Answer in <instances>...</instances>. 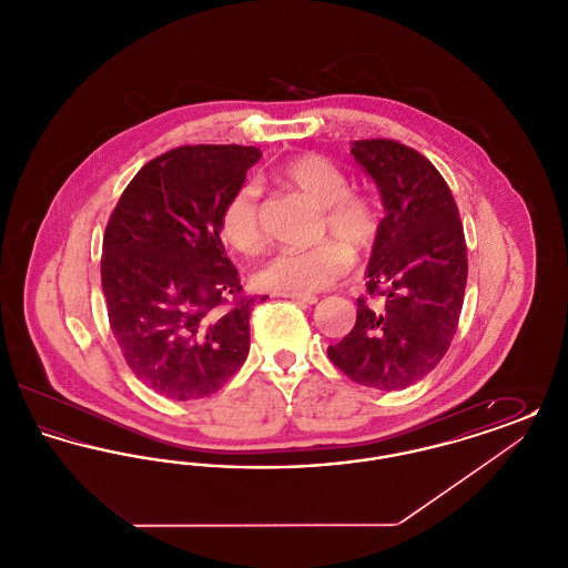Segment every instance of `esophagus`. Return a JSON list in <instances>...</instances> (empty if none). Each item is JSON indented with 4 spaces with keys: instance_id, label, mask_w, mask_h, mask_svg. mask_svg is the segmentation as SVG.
Returning a JSON list of instances; mask_svg holds the SVG:
<instances>
[{
    "instance_id": "esophagus-1",
    "label": "esophagus",
    "mask_w": 568,
    "mask_h": 568,
    "mask_svg": "<svg viewBox=\"0 0 568 568\" xmlns=\"http://www.w3.org/2000/svg\"><path fill=\"white\" fill-rule=\"evenodd\" d=\"M281 297H290L294 302H302V304H315L317 296H311V294H278Z\"/></svg>"
}]
</instances>
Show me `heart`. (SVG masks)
<instances>
[{
    "instance_id": "heart-1",
    "label": "heart",
    "mask_w": 568,
    "mask_h": 568,
    "mask_svg": "<svg viewBox=\"0 0 568 568\" xmlns=\"http://www.w3.org/2000/svg\"><path fill=\"white\" fill-rule=\"evenodd\" d=\"M278 181L322 209V239H334L308 251H278L266 260L253 281L274 294H311L329 287L352 268V253H366L377 239V216L371 202L349 191L347 174L322 155L308 153L285 163ZM219 230L223 241L241 253H255L264 244L260 191L246 183L225 202Z\"/></svg>"
}]
</instances>
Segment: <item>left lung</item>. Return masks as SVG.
<instances>
[{"instance_id": "obj_1", "label": "left lung", "mask_w": 568, "mask_h": 568, "mask_svg": "<svg viewBox=\"0 0 568 568\" xmlns=\"http://www.w3.org/2000/svg\"><path fill=\"white\" fill-rule=\"evenodd\" d=\"M352 155L375 181L385 216L366 266L377 302L357 297L352 332L327 347L347 377L383 392L426 377L458 329L466 287V241L440 172L394 140H355Z\"/></svg>"}]
</instances>
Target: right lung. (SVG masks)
I'll return each instance as SVG.
<instances>
[{
	"label": "right lung",
	"mask_w": 568,
	"mask_h": 568,
	"mask_svg": "<svg viewBox=\"0 0 568 568\" xmlns=\"http://www.w3.org/2000/svg\"><path fill=\"white\" fill-rule=\"evenodd\" d=\"M260 158L236 144L172 149L142 165L110 215V329L135 377L170 400L215 394L248 355L255 297H239L219 216Z\"/></svg>",
	"instance_id": "add662e5"
}]
</instances>
